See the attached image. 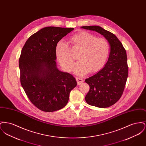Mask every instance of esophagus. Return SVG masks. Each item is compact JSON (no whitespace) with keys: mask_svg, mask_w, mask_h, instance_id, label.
I'll list each match as a JSON object with an SVG mask.
<instances>
[{"mask_svg":"<svg viewBox=\"0 0 146 146\" xmlns=\"http://www.w3.org/2000/svg\"><path fill=\"white\" fill-rule=\"evenodd\" d=\"M76 80L78 85H80L84 82V80L81 77H76Z\"/></svg>","mask_w":146,"mask_h":146,"instance_id":"esophagus-1","label":"esophagus"}]
</instances>
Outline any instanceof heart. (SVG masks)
I'll return each instance as SVG.
<instances>
[{"mask_svg": "<svg viewBox=\"0 0 146 146\" xmlns=\"http://www.w3.org/2000/svg\"><path fill=\"white\" fill-rule=\"evenodd\" d=\"M72 49L79 51L78 55V62L74 66L76 74H84L96 73L104 67L110 53V45L104 38L97 36L85 31H82L72 35L70 39ZM56 58L67 72H70L73 66L74 58L71 55L68 45L63 41L56 44Z\"/></svg>", "mask_w": 146, "mask_h": 146, "instance_id": "heart-1", "label": "heart"}]
</instances>
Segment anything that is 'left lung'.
<instances>
[{
    "label": "left lung",
    "mask_w": 146,
    "mask_h": 146,
    "mask_svg": "<svg viewBox=\"0 0 146 146\" xmlns=\"http://www.w3.org/2000/svg\"><path fill=\"white\" fill-rule=\"evenodd\" d=\"M82 28L96 31L104 35L110 45V53L104 67L96 74L85 79L90 90L85 96L88 104L107 108L115 104L124 90L128 76L126 52L118 38L98 26Z\"/></svg>",
    "instance_id": "1"
}]
</instances>
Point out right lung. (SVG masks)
Masks as SVG:
<instances>
[{
	"mask_svg": "<svg viewBox=\"0 0 146 146\" xmlns=\"http://www.w3.org/2000/svg\"><path fill=\"white\" fill-rule=\"evenodd\" d=\"M73 28L46 27L32 35L19 58L20 82L31 102L42 111L52 112L67 104L74 77L58 70L56 44Z\"/></svg>",
	"mask_w": 146,
	"mask_h": 146,
	"instance_id": "obj_1",
	"label": "right lung"
}]
</instances>
